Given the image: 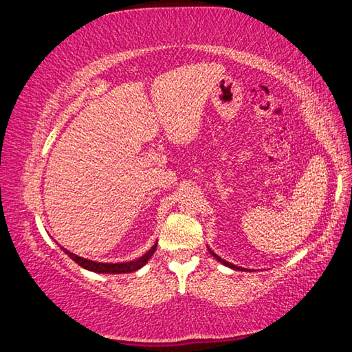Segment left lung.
<instances>
[{
  "label": "left lung",
  "instance_id": "left-lung-1",
  "mask_svg": "<svg viewBox=\"0 0 352 352\" xmlns=\"http://www.w3.org/2000/svg\"><path fill=\"white\" fill-rule=\"evenodd\" d=\"M208 250H210V253L214 256V258H216V259L220 262V264H223V265H226V267H230V269H233V270H245V269H243V267H237V265H234V264H231V262L222 259V258H220V256H217L216 253H214L211 248H208Z\"/></svg>",
  "mask_w": 352,
  "mask_h": 352
}]
</instances>
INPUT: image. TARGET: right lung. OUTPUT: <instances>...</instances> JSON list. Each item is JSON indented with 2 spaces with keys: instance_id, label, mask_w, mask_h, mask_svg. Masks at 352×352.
Listing matches in <instances>:
<instances>
[{
  "instance_id": "right-lung-1",
  "label": "right lung",
  "mask_w": 352,
  "mask_h": 352,
  "mask_svg": "<svg viewBox=\"0 0 352 352\" xmlns=\"http://www.w3.org/2000/svg\"><path fill=\"white\" fill-rule=\"evenodd\" d=\"M157 243L158 242H155L152 248L148 250L147 253L140 256L138 259L127 261V262H96V261L82 258V256H77L74 253H71L69 250L63 248V247H60V248L69 256L71 259L77 262V264H79L82 269H87V270L94 272V273H110V275H119V273H132V272L140 270L141 267H144L147 264V261L152 258L155 250H157Z\"/></svg>"
}]
</instances>
